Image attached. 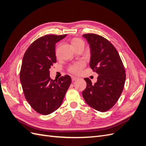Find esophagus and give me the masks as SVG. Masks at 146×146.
Returning a JSON list of instances; mask_svg holds the SVG:
<instances>
[{"label":"esophagus","instance_id":"esophagus-1","mask_svg":"<svg viewBox=\"0 0 146 146\" xmlns=\"http://www.w3.org/2000/svg\"><path fill=\"white\" fill-rule=\"evenodd\" d=\"M77 79H78V77H75V76H72V82L77 80Z\"/></svg>","mask_w":146,"mask_h":146}]
</instances>
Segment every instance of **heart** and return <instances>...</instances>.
Here are the masks:
<instances>
[{"label":"heart","instance_id":"obj_1","mask_svg":"<svg viewBox=\"0 0 146 146\" xmlns=\"http://www.w3.org/2000/svg\"><path fill=\"white\" fill-rule=\"evenodd\" d=\"M83 41L80 39L74 38L72 40V45L74 47H75L77 45H78V44H80ZM84 67H85V63L80 61V62L77 63L76 64L70 66L69 70L70 72H71L74 74L78 75V74H80L82 72Z\"/></svg>","mask_w":146,"mask_h":146}]
</instances>
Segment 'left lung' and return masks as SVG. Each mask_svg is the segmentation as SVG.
Returning <instances> with one entry per match:
<instances>
[{
  "mask_svg": "<svg viewBox=\"0 0 146 146\" xmlns=\"http://www.w3.org/2000/svg\"><path fill=\"white\" fill-rule=\"evenodd\" d=\"M90 45L91 69L98 74V81L92 83L85 78L86 89L82 96L88 105L105 112L115 105L125 82V70L117 50L107 39L98 35H83Z\"/></svg>",
  "mask_w": 146,
  "mask_h": 146,
  "instance_id": "1",
  "label": "left lung"
}]
</instances>
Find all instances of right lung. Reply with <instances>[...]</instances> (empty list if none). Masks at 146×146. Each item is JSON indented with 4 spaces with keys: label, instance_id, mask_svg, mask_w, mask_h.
Wrapping results in <instances>:
<instances>
[{
    "label": "right lung",
    "instance_id": "right-lung-1",
    "mask_svg": "<svg viewBox=\"0 0 146 146\" xmlns=\"http://www.w3.org/2000/svg\"><path fill=\"white\" fill-rule=\"evenodd\" d=\"M67 35H47L35 40L25 52L20 80L25 98L36 112L47 115L58 109L71 83L68 75L53 80L49 69L56 62L55 44Z\"/></svg>",
    "mask_w": 146,
    "mask_h": 146
}]
</instances>
